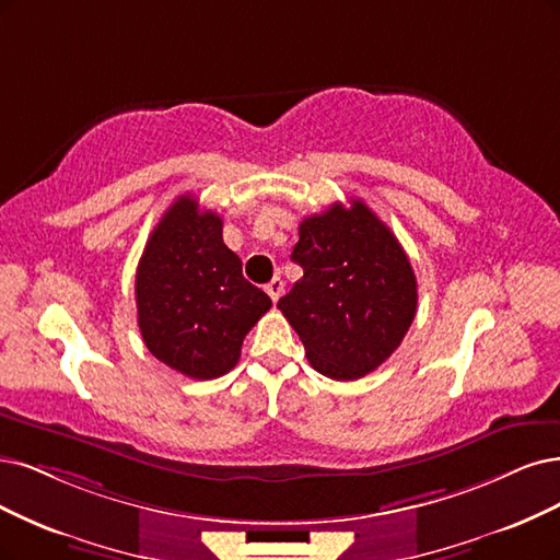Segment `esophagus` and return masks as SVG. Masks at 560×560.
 <instances>
[{
	"mask_svg": "<svg viewBox=\"0 0 560 560\" xmlns=\"http://www.w3.org/2000/svg\"><path fill=\"white\" fill-rule=\"evenodd\" d=\"M265 291H267L269 298H272V302H277V300L281 298V293H283V279H281V277H275L272 281H269V283L265 285Z\"/></svg>",
	"mask_w": 560,
	"mask_h": 560,
	"instance_id": "esophagus-1",
	"label": "esophagus"
}]
</instances>
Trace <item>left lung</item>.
Returning a JSON list of instances; mask_svg holds the SVG:
<instances>
[{
  "mask_svg": "<svg viewBox=\"0 0 560 560\" xmlns=\"http://www.w3.org/2000/svg\"><path fill=\"white\" fill-rule=\"evenodd\" d=\"M304 277L279 300L318 374L358 381L404 341L418 281L395 233L362 200L335 202L300 223L291 256Z\"/></svg>",
  "mask_w": 560,
  "mask_h": 560,
  "instance_id": "left-lung-1",
  "label": "left lung"
}]
</instances>
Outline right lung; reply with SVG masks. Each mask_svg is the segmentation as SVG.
<instances>
[{
	"label": "right lung",
	"mask_w": 560,
	"mask_h": 560,
	"mask_svg": "<svg viewBox=\"0 0 560 560\" xmlns=\"http://www.w3.org/2000/svg\"><path fill=\"white\" fill-rule=\"evenodd\" d=\"M138 325L150 353L179 374L210 381L231 371L269 300L223 244V221L179 196L156 228L136 272Z\"/></svg>",
	"instance_id": "right-lung-1"
}]
</instances>
